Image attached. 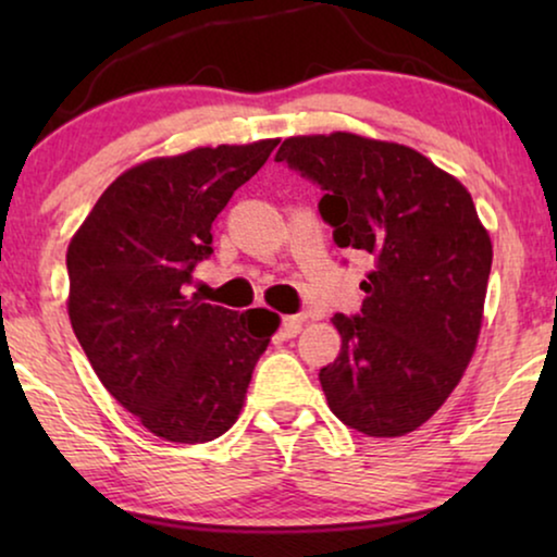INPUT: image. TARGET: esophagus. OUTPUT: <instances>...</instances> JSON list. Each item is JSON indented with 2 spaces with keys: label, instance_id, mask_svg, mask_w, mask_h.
Listing matches in <instances>:
<instances>
[{
  "label": "esophagus",
  "instance_id": "esophagus-1",
  "mask_svg": "<svg viewBox=\"0 0 557 557\" xmlns=\"http://www.w3.org/2000/svg\"><path fill=\"white\" fill-rule=\"evenodd\" d=\"M301 324H304V317H284V322H281V337L292 339L296 334L301 332Z\"/></svg>",
  "mask_w": 557,
  "mask_h": 557
}]
</instances>
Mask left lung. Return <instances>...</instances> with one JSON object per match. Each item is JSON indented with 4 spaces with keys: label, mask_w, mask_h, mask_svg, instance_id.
<instances>
[{
    "label": "left lung",
    "mask_w": 557,
    "mask_h": 557,
    "mask_svg": "<svg viewBox=\"0 0 557 557\" xmlns=\"http://www.w3.org/2000/svg\"><path fill=\"white\" fill-rule=\"evenodd\" d=\"M276 162L322 189L339 248L370 256L360 314H334L342 347L319 370L332 413L364 436L429 421L474 355L492 243L474 200L416 149L355 134L292 136Z\"/></svg>",
    "instance_id": "8db88e82"
}]
</instances>
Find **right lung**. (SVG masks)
<instances>
[{
	"mask_svg": "<svg viewBox=\"0 0 557 557\" xmlns=\"http://www.w3.org/2000/svg\"><path fill=\"white\" fill-rule=\"evenodd\" d=\"M278 139L205 147L121 174L67 246V314L106 391L144 429L205 444L231 429L278 317L185 296L212 223Z\"/></svg>",
	"mask_w": 557,
	"mask_h": 557,
	"instance_id": "add662e5",
	"label": "right lung"
}]
</instances>
